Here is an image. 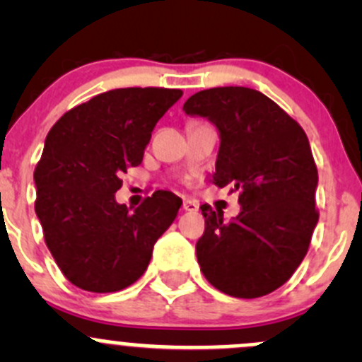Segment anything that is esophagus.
Segmentation results:
<instances>
[{
  "label": "esophagus",
  "mask_w": 362,
  "mask_h": 362,
  "mask_svg": "<svg viewBox=\"0 0 362 362\" xmlns=\"http://www.w3.org/2000/svg\"><path fill=\"white\" fill-rule=\"evenodd\" d=\"M182 208H184L185 211H198L199 206L196 204L192 199H184V204H182Z\"/></svg>",
  "instance_id": "obj_1"
}]
</instances>
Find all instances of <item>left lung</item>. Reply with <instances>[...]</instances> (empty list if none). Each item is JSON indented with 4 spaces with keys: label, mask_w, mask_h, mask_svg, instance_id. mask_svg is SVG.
<instances>
[{
    "label": "left lung",
    "mask_w": 362,
    "mask_h": 362,
    "mask_svg": "<svg viewBox=\"0 0 362 362\" xmlns=\"http://www.w3.org/2000/svg\"><path fill=\"white\" fill-rule=\"evenodd\" d=\"M187 115L208 117L221 133L217 187L240 191L229 222L203 204L204 233L196 243L204 279L233 298H261L293 276L319 221V182L303 127L262 93L214 87L192 94Z\"/></svg>",
    "instance_id": "obj_1"
}]
</instances>
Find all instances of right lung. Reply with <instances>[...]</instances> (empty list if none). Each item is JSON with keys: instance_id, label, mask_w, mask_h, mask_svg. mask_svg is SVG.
<instances>
[{"instance_id": "obj_1", "label": "right lung", "mask_w": 362, "mask_h": 362, "mask_svg": "<svg viewBox=\"0 0 362 362\" xmlns=\"http://www.w3.org/2000/svg\"><path fill=\"white\" fill-rule=\"evenodd\" d=\"M180 89L127 87L71 108L49 131L35 168V210L63 275L89 293H115L147 269L182 199L156 191L134 211L115 202L120 175L144 159Z\"/></svg>"}]
</instances>
